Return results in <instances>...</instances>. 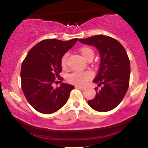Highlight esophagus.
Wrapping results in <instances>:
<instances>
[{
  "instance_id": "1",
  "label": "esophagus",
  "mask_w": 148,
  "mask_h": 148,
  "mask_svg": "<svg viewBox=\"0 0 148 148\" xmlns=\"http://www.w3.org/2000/svg\"><path fill=\"white\" fill-rule=\"evenodd\" d=\"M75 87L76 88H79V89L80 90H84L85 89V87H84V86H76Z\"/></svg>"
}]
</instances>
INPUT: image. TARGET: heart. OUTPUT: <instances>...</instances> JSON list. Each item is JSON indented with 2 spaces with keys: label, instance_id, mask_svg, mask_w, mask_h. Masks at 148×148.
Segmentation results:
<instances>
[{
  "label": "heart",
  "instance_id": "1",
  "mask_svg": "<svg viewBox=\"0 0 148 148\" xmlns=\"http://www.w3.org/2000/svg\"><path fill=\"white\" fill-rule=\"evenodd\" d=\"M79 52L85 60L88 61L92 60L94 57V51L90 47L88 46H84L79 49ZM68 54L64 53L60 59V65L63 69L67 67V60ZM91 79V74L89 72H74L69 74L67 77V81L72 84H75L77 86H84L86 82H88Z\"/></svg>",
  "mask_w": 148,
  "mask_h": 148
}]
</instances>
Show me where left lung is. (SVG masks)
Here are the masks:
<instances>
[{
  "label": "left lung",
  "instance_id": "8db88e82",
  "mask_svg": "<svg viewBox=\"0 0 148 148\" xmlns=\"http://www.w3.org/2000/svg\"><path fill=\"white\" fill-rule=\"evenodd\" d=\"M79 40L95 47L101 56L99 71L93 80L100 88H95L96 95L88 100V104L97 111H111L121 102L130 86V62L126 50L118 40L107 35Z\"/></svg>",
  "mask_w": 148,
  "mask_h": 148
}]
</instances>
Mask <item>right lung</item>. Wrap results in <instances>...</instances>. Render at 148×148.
<instances>
[{
    "mask_svg": "<svg viewBox=\"0 0 148 148\" xmlns=\"http://www.w3.org/2000/svg\"><path fill=\"white\" fill-rule=\"evenodd\" d=\"M78 39L64 42L56 39L42 40L28 51L21 64V89L25 99L37 111L49 114L58 111L68 100L72 85L62 83L61 57L76 44Z\"/></svg>",
    "mask_w": 148,
    "mask_h": 148,
    "instance_id": "obj_1",
    "label": "right lung"
}]
</instances>
